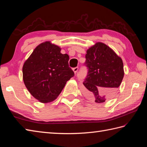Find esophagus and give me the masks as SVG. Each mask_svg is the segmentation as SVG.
I'll use <instances>...</instances> for the list:
<instances>
[{"label": "esophagus", "mask_w": 147, "mask_h": 147, "mask_svg": "<svg viewBox=\"0 0 147 147\" xmlns=\"http://www.w3.org/2000/svg\"><path fill=\"white\" fill-rule=\"evenodd\" d=\"M73 71H74V74H76V73H77V72H78V67H74V68L73 69Z\"/></svg>", "instance_id": "obj_1"}]
</instances>
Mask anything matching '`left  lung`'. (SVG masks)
Returning a JSON list of instances; mask_svg holds the SVG:
<instances>
[{
	"mask_svg": "<svg viewBox=\"0 0 147 147\" xmlns=\"http://www.w3.org/2000/svg\"><path fill=\"white\" fill-rule=\"evenodd\" d=\"M88 73L83 92L96 103L112 98L124 77L123 62L113 50L102 42L89 48L85 55Z\"/></svg>",
	"mask_w": 147,
	"mask_h": 147,
	"instance_id": "obj_1",
	"label": "left lung"
}]
</instances>
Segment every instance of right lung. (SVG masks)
I'll use <instances>...</instances> for the list:
<instances>
[{"label": "right lung", "mask_w": 147, "mask_h": 147, "mask_svg": "<svg viewBox=\"0 0 147 147\" xmlns=\"http://www.w3.org/2000/svg\"><path fill=\"white\" fill-rule=\"evenodd\" d=\"M51 42L40 43L24 62L23 82L33 97L40 102L54 101L66 82L74 76L69 67V55Z\"/></svg>", "instance_id": "right-lung-1"}]
</instances>
